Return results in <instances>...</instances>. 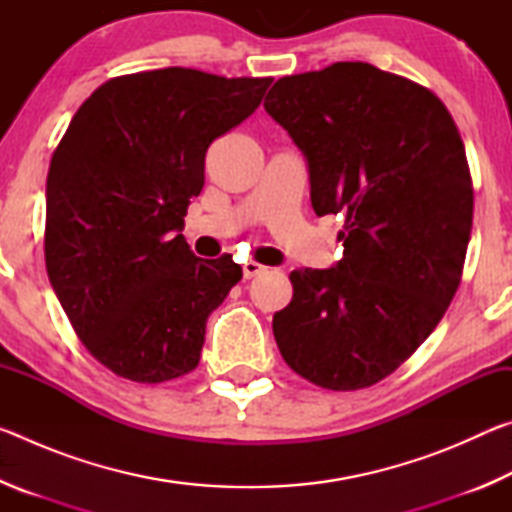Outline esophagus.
Listing matches in <instances>:
<instances>
[{
  "instance_id": "34e87169",
  "label": "esophagus",
  "mask_w": 512,
  "mask_h": 512,
  "mask_svg": "<svg viewBox=\"0 0 512 512\" xmlns=\"http://www.w3.org/2000/svg\"><path fill=\"white\" fill-rule=\"evenodd\" d=\"M262 271H266V266H264V264H259V262H255V259H250V262H246V264H244V277H246V280H250V277L259 275Z\"/></svg>"
}]
</instances>
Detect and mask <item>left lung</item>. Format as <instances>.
I'll list each match as a JSON object with an SVG mask.
<instances>
[{
  "label": "left lung",
  "instance_id": "1",
  "mask_svg": "<svg viewBox=\"0 0 512 512\" xmlns=\"http://www.w3.org/2000/svg\"><path fill=\"white\" fill-rule=\"evenodd\" d=\"M307 155L311 205L341 214L343 259L298 268L273 316L287 366L327 391L391 375L461 284L474 189L452 115L429 88L368 63L284 76L264 101Z\"/></svg>",
  "mask_w": 512,
  "mask_h": 512
}]
</instances>
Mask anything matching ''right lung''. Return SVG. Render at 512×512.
<instances>
[{
  "label": "right lung",
  "mask_w": 512,
  "mask_h": 512,
  "mask_svg": "<svg viewBox=\"0 0 512 512\" xmlns=\"http://www.w3.org/2000/svg\"><path fill=\"white\" fill-rule=\"evenodd\" d=\"M271 81L192 67L115 76L51 155L49 282L85 350L117 377L162 384L198 366L207 316L244 273L230 255L198 259L180 230L207 146L253 115Z\"/></svg>",
  "instance_id": "obj_1"
}]
</instances>
